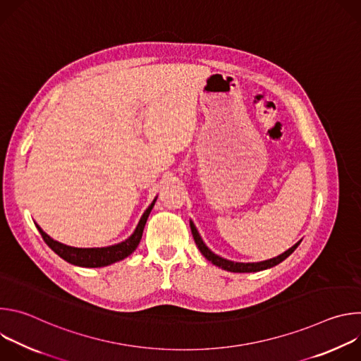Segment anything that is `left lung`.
Returning <instances> with one entry per match:
<instances>
[{
	"label": "left lung",
	"instance_id": "left-lung-1",
	"mask_svg": "<svg viewBox=\"0 0 361 361\" xmlns=\"http://www.w3.org/2000/svg\"><path fill=\"white\" fill-rule=\"evenodd\" d=\"M190 227H191V233H192V237H194V241L198 247V250L201 251V254L207 259L209 262H212L214 266L217 267H221L223 270H227V271H231V273H255V271H262V270H266V269H270V267H274L277 264H280L283 260H286L287 257L298 247V243H295L291 248H288L287 251H284L283 254L274 257V259H270V260H266V262H260V263H234V262H230V260H226L223 259V257L214 254L207 245H205L195 228V226L192 224V221H190Z\"/></svg>",
	"mask_w": 361,
	"mask_h": 361
}]
</instances>
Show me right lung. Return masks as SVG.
Returning <instances> with one entry per match:
<instances>
[{"label":"right lung","instance_id":"1","mask_svg":"<svg viewBox=\"0 0 361 361\" xmlns=\"http://www.w3.org/2000/svg\"><path fill=\"white\" fill-rule=\"evenodd\" d=\"M156 200L157 198H154L149 207L142 214L133 235L130 238H127L126 241L116 244V245H110V247H101V248L70 247V245H66V244H61V243L53 240L39 228V226H37V224L35 226H37L41 237L47 243V245L56 254H59L63 260H66L74 266H80V267H92V269L94 267H106V266H110L113 263H117V262L126 259V257H128L131 252H134V250L137 248V245L142 237L144 226L147 223V219L154 207V202H156Z\"/></svg>","mask_w":361,"mask_h":361}]
</instances>
